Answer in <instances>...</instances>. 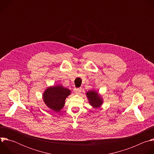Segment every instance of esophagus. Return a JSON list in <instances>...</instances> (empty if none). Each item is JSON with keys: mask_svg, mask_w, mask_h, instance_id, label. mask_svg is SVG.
Segmentation results:
<instances>
[{"mask_svg": "<svg viewBox=\"0 0 154 154\" xmlns=\"http://www.w3.org/2000/svg\"><path fill=\"white\" fill-rule=\"evenodd\" d=\"M82 91V88H75L74 89V92L76 94H78Z\"/></svg>", "mask_w": 154, "mask_h": 154, "instance_id": "obj_1", "label": "esophagus"}]
</instances>
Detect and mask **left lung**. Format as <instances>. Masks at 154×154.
Here are the masks:
<instances>
[{"mask_svg": "<svg viewBox=\"0 0 154 154\" xmlns=\"http://www.w3.org/2000/svg\"><path fill=\"white\" fill-rule=\"evenodd\" d=\"M87 97L90 101V103L95 108L99 107L102 103V100L97 93L94 91H90L86 93Z\"/></svg>", "mask_w": 154, "mask_h": 154, "instance_id": "8db88e82", "label": "left lung"}]
</instances>
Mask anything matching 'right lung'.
Wrapping results in <instances>:
<instances>
[{
  "label": "right lung",
  "mask_w": 154,
  "mask_h": 154,
  "mask_svg": "<svg viewBox=\"0 0 154 154\" xmlns=\"http://www.w3.org/2000/svg\"><path fill=\"white\" fill-rule=\"evenodd\" d=\"M71 94V91L62 86H56L48 88L43 94L46 105L55 112H60L64 106L65 99Z\"/></svg>",
  "instance_id": "add662e5"
}]
</instances>
